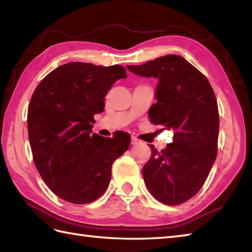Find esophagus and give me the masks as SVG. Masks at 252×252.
Instances as JSON below:
<instances>
[{"mask_svg":"<svg viewBox=\"0 0 252 252\" xmlns=\"http://www.w3.org/2000/svg\"><path fill=\"white\" fill-rule=\"evenodd\" d=\"M138 143H141V141L138 140V138H136L135 136H132L131 137V144H132V145H136V144H138Z\"/></svg>","mask_w":252,"mask_h":252,"instance_id":"obj_1","label":"esophagus"}]
</instances>
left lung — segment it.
<instances>
[{"mask_svg": "<svg viewBox=\"0 0 252 252\" xmlns=\"http://www.w3.org/2000/svg\"><path fill=\"white\" fill-rule=\"evenodd\" d=\"M141 77L158 79L157 103L151 122L174 131L173 142L152 156L143 168L151 194L175 206L195 196L205 183L218 153L219 111L216 95L203 74L185 58L165 55L140 66H126Z\"/></svg>", "mask_w": 252, "mask_h": 252, "instance_id": "left-lung-1", "label": "left lung"}]
</instances>
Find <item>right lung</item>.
<instances>
[{"label":"right lung","instance_id":"obj_1","mask_svg":"<svg viewBox=\"0 0 252 252\" xmlns=\"http://www.w3.org/2000/svg\"><path fill=\"white\" fill-rule=\"evenodd\" d=\"M126 69L72 62L54 69L32 94L28 135L33 161L49 189L77 205L92 202L109 185L111 167L130 146V135L92 134L94 115Z\"/></svg>","mask_w":252,"mask_h":252}]
</instances>
